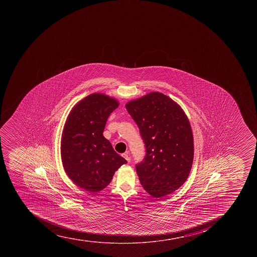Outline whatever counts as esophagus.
<instances>
[{
	"mask_svg": "<svg viewBox=\"0 0 257 257\" xmlns=\"http://www.w3.org/2000/svg\"><path fill=\"white\" fill-rule=\"evenodd\" d=\"M122 157H123V158H124L128 163L130 162L131 158L129 157V155H128V153H123V154H122Z\"/></svg>",
	"mask_w": 257,
	"mask_h": 257,
	"instance_id": "34e87169",
	"label": "esophagus"
}]
</instances>
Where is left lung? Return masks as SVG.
<instances>
[{"instance_id":"1","label":"left lung","mask_w":257,"mask_h":257,"mask_svg":"<svg viewBox=\"0 0 257 257\" xmlns=\"http://www.w3.org/2000/svg\"><path fill=\"white\" fill-rule=\"evenodd\" d=\"M140 129L146 157L136 166L143 188L154 198L173 193L185 183L193 165V137L185 112L160 92L127 102Z\"/></svg>"}]
</instances>
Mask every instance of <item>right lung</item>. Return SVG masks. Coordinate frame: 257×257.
Masks as SVG:
<instances>
[{"label":"right lung","instance_id":"right-lung-1","mask_svg":"<svg viewBox=\"0 0 257 257\" xmlns=\"http://www.w3.org/2000/svg\"><path fill=\"white\" fill-rule=\"evenodd\" d=\"M119 102L94 93L78 102L69 112L61 138L64 171L79 188L96 193L106 188L115 171L127 161L117 154L103 136L107 119Z\"/></svg>","mask_w":257,"mask_h":257}]
</instances>
